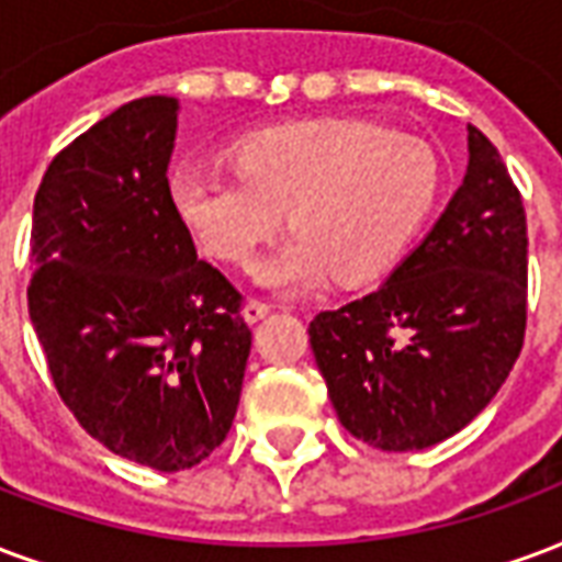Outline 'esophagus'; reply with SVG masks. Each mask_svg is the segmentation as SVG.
I'll list each match as a JSON object with an SVG mask.
<instances>
[{
	"instance_id": "1",
	"label": "esophagus",
	"mask_w": 562,
	"mask_h": 562,
	"mask_svg": "<svg viewBox=\"0 0 562 562\" xmlns=\"http://www.w3.org/2000/svg\"><path fill=\"white\" fill-rule=\"evenodd\" d=\"M268 313H270V303L256 301V297H249V301H244V306H240V315H244L249 324L261 322Z\"/></svg>"
}]
</instances>
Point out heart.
<instances>
[{"label": "heart", "mask_w": 562, "mask_h": 562, "mask_svg": "<svg viewBox=\"0 0 562 562\" xmlns=\"http://www.w3.org/2000/svg\"><path fill=\"white\" fill-rule=\"evenodd\" d=\"M235 172L187 164L169 176V207L205 256L247 265L282 226L252 280L301 294L330 277L375 280L417 238L438 199L429 145L363 119H313L256 131L232 145Z\"/></svg>", "instance_id": "heart-1"}]
</instances>
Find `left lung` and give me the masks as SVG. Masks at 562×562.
<instances>
[{"mask_svg": "<svg viewBox=\"0 0 562 562\" xmlns=\"http://www.w3.org/2000/svg\"><path fill=\"white\" fill-rule=\"evenodd\" d=\"M527 322V220L501 154L468 124V169L375 292L310 322L336 417L384 452L452 438L513 372Z\"/></svg>", "mask_w": 562, "mask_h": 562, "instance_id": "left-lung-1", "label": "left lung"}]
</instances>
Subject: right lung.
<instances>
[{
  "label": "right lung",
  "instance_id": "right-lung-1",
  "mask_svg": "<svg viewBox=\"0 0 562 562\" xmlns=\"http://www.w3.org/2000/svg\"><path fill=\"white\" fill-rule=\"evenodd\" d=\"M178 98L119 106L49 164L32 211L29 318L61 402L110 452L193 468L238 414L240 294L169 207Z\"/></svg>",
  "mask_w": 562,
  "mask_h": 562
}]
</instances>
